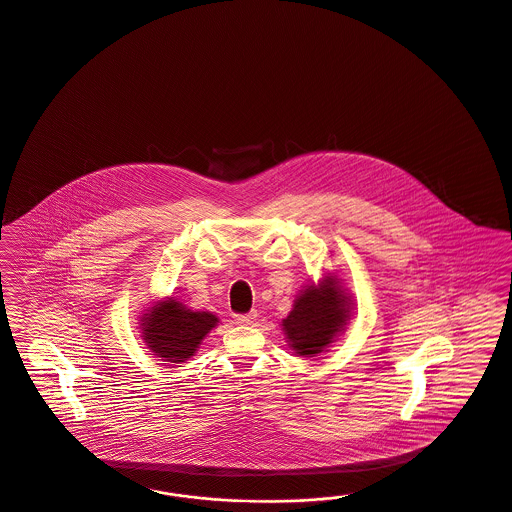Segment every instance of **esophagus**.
I'll list each match as a JSON object with an SVG mask.
<instances>
[{
	"mask_svg": "<svg viewBox=\"0 0 512 512\" xmlns=\"http://www.w3.org/2000/svg\"><path fill=\"white\" fill-rule=\"evenodd\" d=\"M255 319H257L255 312H251V314H236V316H234V321H236L238 325H253Z\"/></svg>",
	"mask_w": 512,
	"mask_h": 512,
	"instance_id": "1",
	"label": "esophagus"
}]
</instances>
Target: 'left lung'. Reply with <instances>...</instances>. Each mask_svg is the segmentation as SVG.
<instances>
[{"label": "left lung", "instance_id": "obj_1", "mask_svg": "<svg viewBox=\"0 0 512 512\" xmlns=\"http://www.w3.org/2000/svg\"><path fill=\"white\" fill-rule=\"evenodd\" d=\"M352 308V300L333 276H325L318 285H306L282 321L293 352L302 357L327 352L350 321Z\"/></svg>", "mask_w": 512, "mask_h": 512}]
</instances>
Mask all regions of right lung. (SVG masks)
Wrapping results in <instances>:
<instances>
[{
    "label": "right lung",
    "instance_id": "1",
    "mask_svg": "<svg viewBox=\"0 0 512 512\" xmlns=\"http://www.w3.org/2000/svg\"><path fill=\"white\" fill-rule=\"evenodd\" d=\"M140 321L143 342L153 355L166 363H185L219 319L210 312H194L170 297L155 302Z\"/></svg>",
    "mask_w": 512,
    "mask_h": 512
}]
</instances>
